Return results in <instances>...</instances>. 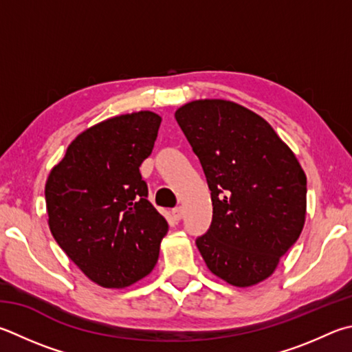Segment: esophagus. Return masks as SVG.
<instances>
[{
	"mask_svg": "<svg viewBox=\"0 0 352 352\" xmlns=\"http://www.w3.org/2000/svg\"><path fill=\"white\" fill-rule=\"evenodd\" d=\"M172 217H174V220H182L183 217V209L182 208H174L172 209Z\"/></svg>",
	"mask_w": 352,
	"mask_h": 352,
	"instance_id": "obj_1",
	"label": "esophagus"
}]
</instances>
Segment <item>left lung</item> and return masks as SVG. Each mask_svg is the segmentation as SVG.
<instances>
[{
	"mask_svg": "<svg viewBox=\"0 0 352 352\" xmlns=\"http://www.w3.org/2000/svg\"><path fill=\"white\" fill-rule=\"evenodd\" d=\"M175 120L201 163L212 223L197 239L208 270L226 283L263 282L302 234L306 175L272 126L229 100H195Z\"/></svg>",
	"mask_w": 352,
	"mask_h": 352,
	"instance_id": "left-lung-1",
	"label": "left lung"
}]
</instances>
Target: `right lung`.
<instances>
[{
    "instance_id": "obj_1",
    "label": "right lung",
    "mask_w": 352,
    "mask_h": 352,
    "mask_svg": "<svg viewBox=\"0 0 352 352\" xmlns=\"http://www.w3.org/2000/svg\"><path fill=\"white\" fill-rule=\"evenodd\" d=\"M160 123L151 111L101 121L67 146L47 177L50 232L81 272L103 287L120 289L151 274L168 234L140 174Z\"/></svg>"
}]
</instances>
